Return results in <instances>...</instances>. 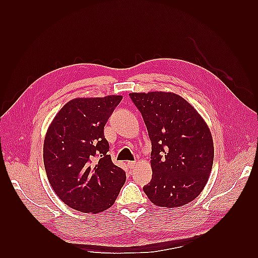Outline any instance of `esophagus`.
<instances>
[{"instance_id": "esophagus-1", "label": "esophagus", "mask_w": 258, "mask_h": 258, "mask_svg": "<svg viewBox=\"0 0 258 258\" xmlns=\"http://www.w3.org/2000/svg\"><path fill=\"white\" fill-rule=\"evenodd\" d=\"M138 165V163H136V161H133V162H128V167L131 168V169H133V168H135V166Z\"/></svg>"}]
</instances>
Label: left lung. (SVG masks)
Returning a JSON list of instances; mask_svg holds the SVG:
<instances>
[{
    "mask_svg": "<svg viewBox=\"0 0 258 258\" xmlns=\"http://www.w3.org/2000/svg\"><path fill=\"white\" fill-rule=\"evenodd\" d=\"M152 142V179L143 190L161 207L194 201L210 177L214 144L205 120L174 93H131Z\"/></svg>",
    "mask_w": 258,
    "mask_h": 258,
    "instance_id": "1",
    "label": "left lung"
}]
</instances>
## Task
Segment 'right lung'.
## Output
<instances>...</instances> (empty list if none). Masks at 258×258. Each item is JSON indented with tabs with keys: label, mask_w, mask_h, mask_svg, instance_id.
Here are the masks:
<instances>
[{
	"label": "right lung",
	"mask_w": 258,
	"mask_h": 258,
	"mask_svg": "<svg viewBox=\"0 0 258 258\" xmlns=\"http://www.w3.org/2000/svg\"><path fill=\"white\" fill-rule=\"evenodd\" d=\"M123 96L74 98L59 109L45 135L43 160L53 190L65 204L97 214L111 207L126 174L114 165L104 126Z\"/></svg>",
	"instance_id": "obj_1"
}]
</instances>
